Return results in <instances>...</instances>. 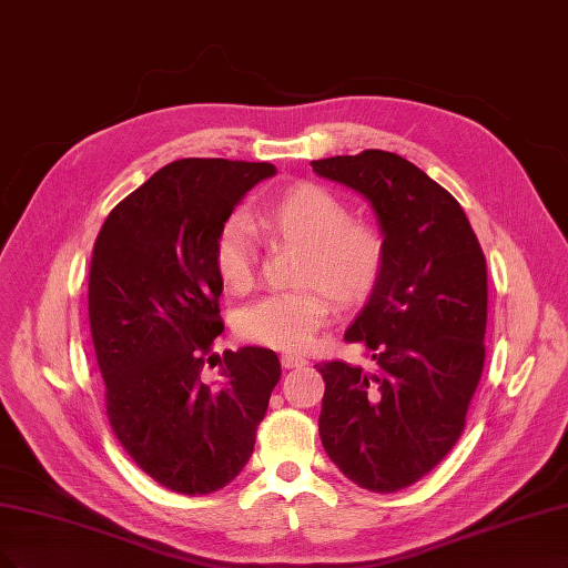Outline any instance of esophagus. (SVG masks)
I'll list each match as a JSON object with an SVG mask.
<instances>
[{"label":"esophagus","instance_id":"34e87169","mask_svg":"<svg viewBox=\"0 0 568 568\" xmlns=\"http://www.w3.org/2000/svg\"><path fill=\"white\" fill-rule=\"evenodd\" d=\"M307 362L303 359V357H298V355H282V366L284 368H301V366H305Z\"/></svg>","mask_w":568,"mask_h":568}]
</instances>
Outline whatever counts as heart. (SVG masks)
<instances>
[{
	"mask_svg": "<svg viewBox=\"0 0 568 568\" xmlns=\"http://www.w3.org/2000/svg\"><path fill=\"white\" fill-rule=\"evenodd\" d=\"M258 227L272 240L303 246L293 282L298 291L272 293L240 315V334L286 352H305L328 322L334 298L355 305L368 296L383 270V237L376 227L352 221L349 206L317 183H296L258 213ZM258 246L253 225L242 213L230 216L213 244V265L221 284L242 293L256 280Z\"/></svg>",
	"mask_w": 568,
	"mask_h": 568,
	"instance_id": "heart-1",
	"label": "heart"
}]
</instances>
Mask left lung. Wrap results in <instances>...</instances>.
Instances as JSON below:
<instances>
[{
    "mask_svg": "<svg viewBox=\"0 0 568 568\" xmlns=\"http://www.w3.org/2000/svg\"><path fill=\"white\" fill-rule=\"evenodd\" d=\"M310 164L362 194L385 248L381 277L345 331L376 371L317 364L320 437L349 481L393 494L433 470L463 433L486 355V258L463 206L399 154Z\"/></svg>",
    "mask_w": 568,
    "mask_h": 568,
    "instance_id": "1",
    "label": "left lung"
}]
</instances>
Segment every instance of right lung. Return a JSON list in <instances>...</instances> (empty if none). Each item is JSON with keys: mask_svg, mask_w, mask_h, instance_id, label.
<instances>
[{"mask_svg": "<svg viewBox=\"0 0 568 568\" xmlns=\"http://www.w3.org/2000/svg\"><path fill=\"white\" fill-rule=\"evenodd\" d=\"M275 173L267 162H171L110 211L93 244L89 322L108 418L133 463L175 494H213L244 470L282 376L275 352L240 347L219 357L216 381L202 378L223 331L216 234Z\"/></svg>", "mask_w": 568, "mask_h": 568, "instance_id": "add662e5", "label": "right lung"}]
</instances>
